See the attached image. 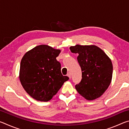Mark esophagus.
Wrapping results in <instances>:
<instances>
[{"label":"esophagus","mask_w":129,"mask_h":129,"mask_svg":"<svg viewBox=\"0 0 129 129\" xmlns=\"http://www.w3.org/2000/svg\"><path fill=\"white\" fill-rule=\"evenodd\" d=\"M67 76H68L69 78H71V73H70V72H69L67 74Z\"/></svg>","instance_id":"esophagus-1"}]
</instances>
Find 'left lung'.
Here are the masks:
<instances>
[{
	"mask_svg": "<svg viewBox=\"0 0 129 129\" xmlns=\"http://www.w3.org/2000/svg\"><path fill=\"white\" fill-rule=\"evenodd\" d=\"M77 53L82 71V79L75 88L87 100H93L103 94L112 79L113 65L106 54L95 45H76L69 48Z\"/></svg>",
	"mask_w": 129,
	"mask_h": 129,
	"instance_id": "left-lung-1",
	"label": "left lung"
}]
</instances>
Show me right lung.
<instances>
[{
	"label": "right lung",
	"mask_w": 129,
	"mask_h": 129,
	"mask_svg": "<svg viewBox=\"0 0 129 129\" xmlns=\"http://www.w3.org/2000/svg\"><path fill=\"white\" fill-rule=\"evenodd\" d=\"M60 52L47 45H40L23 57L19 78L24 90L36 100H51L69 80L62 75L61 64L56 60Z\"/></svg>",
	"instance_id": "1"
}]
</instances>
